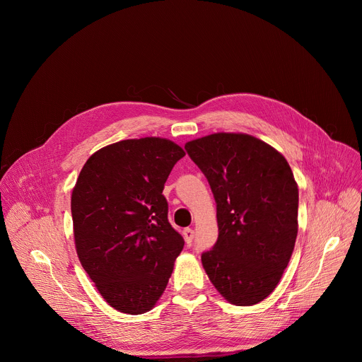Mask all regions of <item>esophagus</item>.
Instances as JSON below:
<instances>
[{
  "mask_svg": "<svg viewBox=\"0 0 362 362\" xmlns=\"http://www.w3.org/2000/svg\"><path fill=\"white\" fill-rule=\"evenodd\" d=\"M183 238H185V242H186L187 245H192V242H193V239H194V230L190 229V228H186V229L183 230Z\"/></svg>",
  "mask_w": 362,
  "mask_h": 362,
  "instance_id": "esophagus-1",
  "label": "esophagus"
}]
</instances>
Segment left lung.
<instances>
[{"label": "left lung", "instance_id": "8db88e82", "mask_svg": "<svg viewBox=\"0 0 362 362\" xmlns=\"http://www.w3.org/2000/svg\"><path fill=\"white\" fill-rule=\"evenodd\" d=\"M216 200L219 236L202 265L230 303L250 306L279 284L298 235V185L282 154L245 133L185 144Z\"/></svg>", "mask_w": 362, "mask_h": 362}]
</instances>
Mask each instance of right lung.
Instances as JSON below:
<instances>
[{"instance_id": "1", "label": "right lung", "mask_w": 362, "mask_h": 362, "mask_svg": "<svg viewBox=\"0 0 362 362\" xmlns=\"http://www.w3.org/2000/svg\"><path fill=\"white\" fill-rule=\"evenodd\" d=\"M185 150L162 137L93 153L71 193L81 267L119 313L139 315L165 292L185 240L168 221L165 183Z\"/></svg>"}]
</instances>
